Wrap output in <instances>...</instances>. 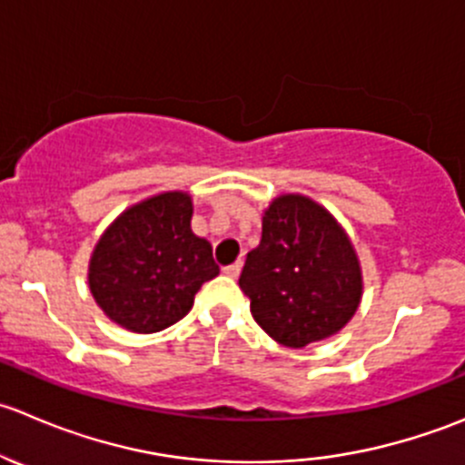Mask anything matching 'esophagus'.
I'll return each instance as SVG.
<instances>
[{
	"mask_svg": "<svg viewBox=\"0 0 465 465\" xmlns=\"http://www.w3.org/2000/svg\"><path fill=\"white\" fill-rule=\"evenodd\" d=\"M239 271H242V262H234L231 266H223V273H226L228 278H237Z\"/></svg>",
	"mask_w": 465,
	"mask_h": 465,
	"instance_id": "1",
	"label": "esophagus"
}]
</instances>
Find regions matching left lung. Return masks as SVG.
<instances>
[{
  "mask_svg": "<svg viewBox=\"0 0 465 465\" xmlns=\"http://www.w3.org/2000/svg\"><path fill=\"white\" fill-rule=\"evenodd\" d=\"M239 287L262 330L287 348L337 334L361 301V266L337 219L302 194L271 201Z\"/></svg>",
  "mask_w": 465,
  "mask_h": 465,
  "instance_id": "1",
  "label": "left lung"
}]
</instances>
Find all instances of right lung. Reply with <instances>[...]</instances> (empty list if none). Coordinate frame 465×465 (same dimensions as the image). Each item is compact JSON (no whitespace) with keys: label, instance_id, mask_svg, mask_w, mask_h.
Wrapping results in <instances>:
<instances>
[{"label":"right lung","instance_id":"1","mask_svg":"<svg viewBox=\"0 0 465 465\" xmlns=\"http://www.w3.org/2000/svg\"><path fill=\"white\" fill-rule=\"evenodd\" d=\"M192 196L163 192L124 210L96 242L87 282L110 321L137 334L160 332L194 305L219 275L208 239L192 232Z\"/></svg>","mask_w":465,"mask_h":465}]
</instances>
